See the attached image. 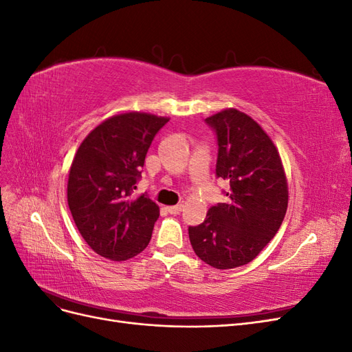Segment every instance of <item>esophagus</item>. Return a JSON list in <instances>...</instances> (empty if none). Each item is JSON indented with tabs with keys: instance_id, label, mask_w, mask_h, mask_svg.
<instances>
[{
	"instance_id": "34e87169",
	"label": "esophagus",
	"mask_w": 352,
	"mask_h": 352,
	"mask_svg": "<svg viewBox=\"0 0 352 352\" xmlns=\"http://www.w3.org/2000/svg\"><path fill=\"white\" fill-rule=\"evenodd\" d=\"M166 210L170 212V214H179V212L184 210V206H182V204H177V206H170V207H166Z\"/></svg>"
}]
</instances>
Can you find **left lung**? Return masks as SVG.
Instances as JSON below:
<instances>
[{
	"instance_id": "left-lung-1",
	"label": "left lung",
	"mask_w": 352,
	"mask_h": 352,
	"mask_svg": "<svg viewBox=\"0 0 352 352\" xmlns=\"http://www.w3.org/2000/svg\"><path fill=\"white\" fill-rule=\"evenodd\" d=\"M216 131V175L229 184L226 202L189 228L198 257L220 270L248 264L278 233L286 214L287 180L278 148L252 117L225 109L207 117Z\"/></svg>"
}]
</instances>
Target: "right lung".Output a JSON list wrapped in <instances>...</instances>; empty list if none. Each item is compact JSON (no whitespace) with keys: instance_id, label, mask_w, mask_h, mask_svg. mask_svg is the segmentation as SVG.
I'll return each instance as SVG.
<instances>
[{"instance_id":"1","label":"right lung","mask_w":352,"mask_h":352,"mask_svg":"<svg viewBox=\"0 0 352 352\" xmlns=\"http://www.w3.org/2000/svg\"><path fill=\"white\" fill-rule=\"evenodd\" d=\"M168 117L142 111L114 114L92 129L70 166L67 202L82 238L104 258L124 261L150 243L160 208L132 197L145 155Z\"/></svg>"}]
</instances>
